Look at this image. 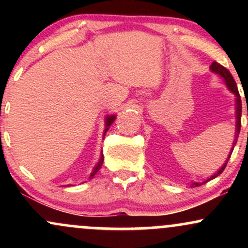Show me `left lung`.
Returning <instances> with one entry per match:
<instances>
[{
    "label": "left lung",
    "mask_w": 248,
    "mask_h": 248,
    "mask_svg": "<svg viewBox=\"0 0 248 248\" xmlns=\"http://www.w3.org/2000/svg\"><path fill=\"white\" fill-rule=\"evenodd\" d=\"M210 70H211V72L216 73V75L219 76L221 79H223L224 84L226 85L227 90H229L231 93H233V94H234V96H235V100H234L235 101V135H234V141H233L232 148H231V150H230L229 156H227L226 161H225V163L223 164V166H221L220 169H219L217 172L213 173L212 176H210L209 178L204 179V181L202 182V183H198V182H193L192 184H190V186H191V187L203 186V184L207 183V182L211 181V179L218 177V176L224 171V169H225V167H226L227 162H229L230 157H231V154L233 152V148H234L235 143H237L239 133H240V127H241V99H240V95H239L238 87H237V84H235L234 79H233V77H232L231 73H230V71L227 70V69H225L224 66H221L220 64H218L217 62H212L211 66H210ZM247 115H248V108H247Z\"/></svg>",
    "instance_id": "obj_1"
}]
</instances>
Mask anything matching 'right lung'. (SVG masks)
Masks as SVG:
<instances>
[{
	"instance_id": "1",
	"label": "right lung",
	"mask_w": 248,
	"mask_h": 248,
	"mask_svg": "<svg viewBox=\"0 0 248 248\" xmlns=\"http://www.w3.org/2000/svg\"><path fill=\"white\" fill-rule=\"evenodd\" d=\"M115 118H116V115L115 114H112V115H107L106 116V119H105V130H104V138H105V134H106V132L108 129H109V126L110 124H113V122H114V120H115ZM102 163H104V155H102V153H101V155H100V158H99V161H98V163H96V166L93 168V170H92V172H91V175H90V179H92L93 177H94L95 176V173L99 171V169H100V168L102 167Z\"/></svg>"
}]
</instances>
